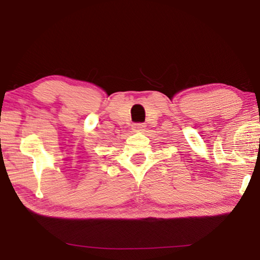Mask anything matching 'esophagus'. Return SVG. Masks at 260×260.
<instances>
[{"label":"esophagus","mask_w":260,"mask_h":260,"mask_svg":"<svg viewBox=\"0 0 260 260\" xmlns=\"http://www.w3.org/2000/svg\"><path fill=\"white\" fill-rule=\"evenodd\" d=\"M132 128H133L134 132H143L144 128H146V126H144L143 124H134L133 126H132Z\"/></svg>","instance_id":"1"}]
</instances>
